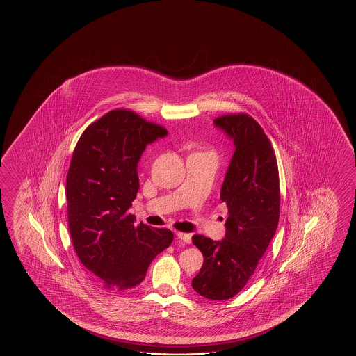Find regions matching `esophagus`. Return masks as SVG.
<instances>
[{"mask_svg":"<svg viewBox=\"0 0 356 356\" xmlns=\"http://www.w3.org/2000/svg\"><path fill=\"white\" fill-rule=\"evenodd\" d=\"M177 238H178L181 242L184 243H191V241H192L191 234H187V233H177Z\"/></svg>","mask_w":356,"mask_h":356,"instance_id":"esophagus-1","label":"esophagus"}]
</instances>
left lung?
I'll return each mask as SVG.
<instances>
[{
    "instance_id": "8db88e82",
    "label": "left lung",
    "mask_w": 356,
    "mask_h": 356,
    "mask_svg": "<svg viewBox=\"0 0 356 356\" xmlns=\"http://www.w3.org/2000/svg\"><path fill=\"white\" fill-rule=\"evenodd\" d=\"M213 123L235 146L220 192L227 206V233L219 242L192 236L204 254L192 288L207 299L227 300L245 286L276 233L280 181L273 145L256 120L245 113L225 114Z\"/></svg>"
}]
</instances>
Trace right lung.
Segmentation results:
<instances>
[{
    "mask_svg": "<svg viewBox=\"0 0 356 356\" xmlns=\"http://www.w3.org/2000/svg\"><path fill=\"white\" fill-rule=\"evenodd\" d=\"M167 134L132 111L113 109L76 144L66 179L68 229L77 257L106 289L138 285L152 259L173 242L170 230L136 227L127 212L140 188L138 160Z\"/></svg>",
    "mask_w": 356,
    "mask_h": 356,
    "instance_id": "obj_1",
    "label": "right lung"
}]
</instances>
